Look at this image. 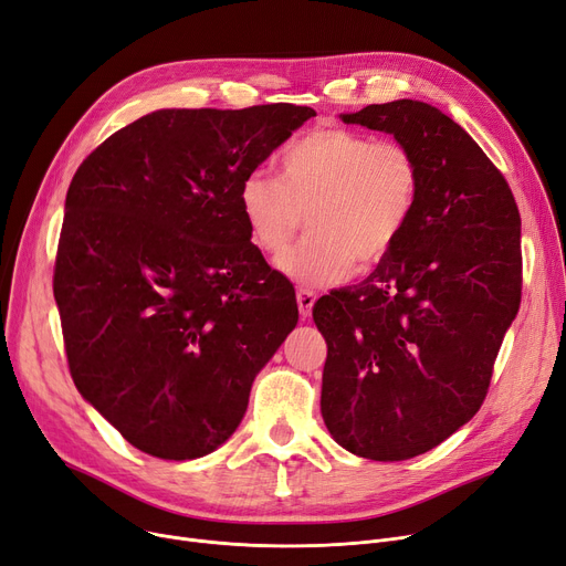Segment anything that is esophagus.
<instances>
[{"mask_svg":"<svg viewBox=\"0 0 566 566\" xmlns=\"http://www.w3.org/2000/svg\"><path fill=\"white\" fill-rule=\"evenodd\" d=\"M295 301H298V310H301V316L307 318L312 314V307L316 303V293L310 291V289H298V293H295Z\"/></svg>","mask_w":566,"mask_h":566,"instance_id":"1","label":"esophagus"}]
</instances>
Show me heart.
I'll use <instances>...</instances> for the list:
<instances>
[{"label": "heart", "instance_id": "heart-1", "mask_svg": "<svg viewBox=\"0 0 566 566\" xmlns=\"http://www.w3.org/2000/svg\"><path fill=\"white\" fill-rule=\"evenodd\" d=\"M420 188L412 151L397 139L346 128H316L282 154V178L261 167L245 174L238 206L254 243L280 254L307 213V235L280 256V271L303 286L346 280L390 254Z\"/></svg>", "mask_w": 566, "mask_h": 566}]
</instances>
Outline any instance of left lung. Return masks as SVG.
<instances>
[{
  "label": "left lung",
  "instance_id": "1",
  "mask_svg": "<svg viewBox=\"0 0 566 566\" xmlns=\"http://www.w3.org/2000/svg\"><path fill=\"white\" fill-rule=\"evenodd\" d=\"M339 116L406 144L420 188L376 271L312 310L328 344L321 415L350 454L406 461L486 397L521 305V216L504 176L438 107L401 98Z\"/></svg>",
  "mask_w": 566,
  "mask_h": 566
}]
</instances>
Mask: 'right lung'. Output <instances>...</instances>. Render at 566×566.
<instances>
[{
  "mask_svg": "<svg viewBox=\"0 0 566 566\" xmlns=\"http://www.w3.org/2000/svg\"><path fill=\"white\" fill-rule=\"evenodd\" d=\"M312 107L158 109L75 171L54 261L77 392L133 448L211 454L241 424L256 374L298 323L238 188Z\"/></svg>",
  "mask_w": 566,
  "mask_h": 566,
  "instance_id": "obj_1",
  "label": "right lung"
}]
</instances>
